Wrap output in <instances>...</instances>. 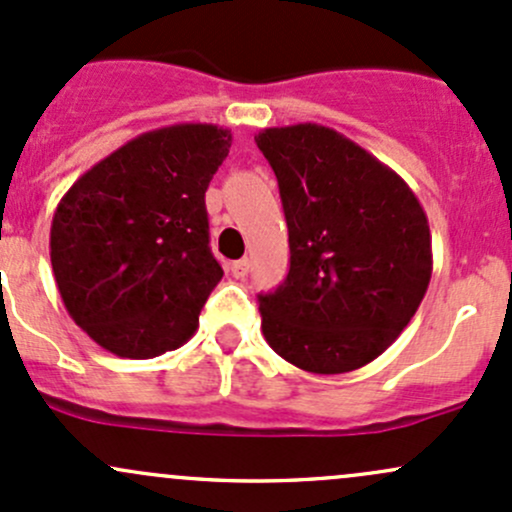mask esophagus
<instances>
[{"label": "esophagus", "mask_w": 512, "mask_h": 512, "mask_svg": "<svg viewBox=\"0 0 512 512\" xmlns=\"http://www.w3.org/2000/svg\"><path fill=\"white\" fill-rule=\"evenodd\" d=\"M247 272H250V260H235V262H230V274H233L235 279L247 277Z\"/></svg>", "instance_id": "34e87169"}]
</instances>
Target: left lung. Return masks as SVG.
<instances>
[{
    "label": "left lung",
    "instance_id": "left-lung-1",
    "mask_svg": "<svg viewBox=\"0 0 512 512\" xmlns=\"http://www.w3.org/2000/svg\"><path fill=\"white\" fill-rule=\"evenodd\" d=\"M255 143L277 174L291 252L284 282L257 296L265 340L303 372L364 367L428 291V216L391 167L333 128H265Z\"/></svg>",
    "mask_w": 512,
    "mask_h": 512
}]
</instances>
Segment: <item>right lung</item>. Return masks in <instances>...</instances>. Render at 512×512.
<instances>
[{
	"mask_svg": "<svg viewBox=\"0 0 512 512\" xmlns=\"http://www.w3.org/2000/svg\"><path fill=\"white\" fill-rule=\"evenodd\" d=\"M230 140L211 123L157 128L97 162L60 199L50 226L55 284L104 350L150 359L194 335L223 277L204 196Z\"/></svg>",
	"mask_w": 512,
	"mask_h": 512,
	"instance_id": "obj_1",
	"label": "right lung"
}]
</instances>
